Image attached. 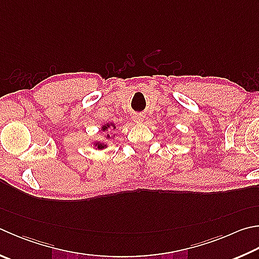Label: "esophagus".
Instances as JSON below:
<instances>
[{
	"label": "esophagus",
	"mask_w": 259,
	"mask_h": 259,
	"mask_svg": "<svg viewBox=\"0 0 259 259\" xmlns=\"http://www.w3.org/2000/svg\"><path fill=\"white\" fill-rule=\"evenodd\" d=\"M134 121L136 122V123H143L144 122V115L143 114H135L133 116Z\"/></svg>",
	"instance_id": "34e87169"
}]
</instances>
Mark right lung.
Returning a JSON list of instances; mask_svg holds the SVG:
<instances>
[{"mask_svg": "<svg viewBox=\"0 0 259 259\" xmlns=\"http://www.w3.org/2000/svg\"><path fill=\"white\" fill-rule=\"evenodd\" d=\"M110 126H113V129H115V125H114V123H106V124H104L101 128V130L102 131H106L107 129L110 128ZM106 138L107 139H110V138H112V137H110V135L107 134V136H106ZM94 146H95L96 147V149H104V148H106V144L105 143H102V142H96V143H94Z\"/></svg>", "mask_w": 259, "mask_h": 259, "instance_id": "1", "label": "right lung"}]
</instances>
